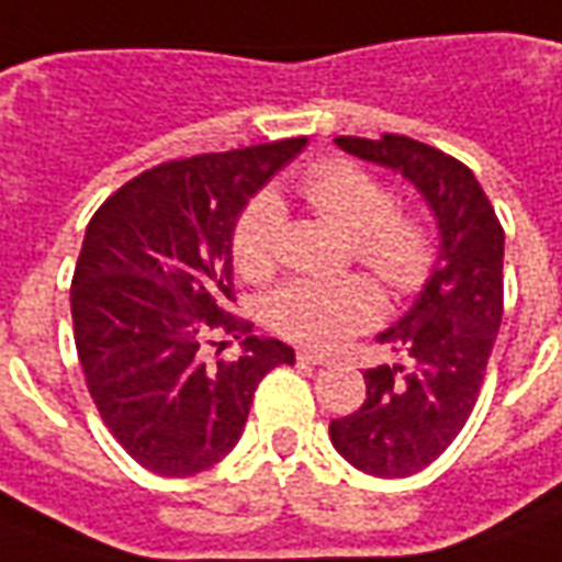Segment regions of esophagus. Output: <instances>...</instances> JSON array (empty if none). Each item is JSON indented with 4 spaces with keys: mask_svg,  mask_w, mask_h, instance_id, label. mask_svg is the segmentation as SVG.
<instances>
[{
    "mask_svg": "<svg viewBox=\"0 0 562 562\" xmlns=\"http://www.w3.org/2000/svg\"><path fill=\"white\" fill-rule=\"evenodd\" d=\"M301 364H331L328 356H322V352H310V349H297V356H294Z\"/></svg>",
    "mask_w": 562,
    "mask_h": 562,
    "instance_id": "1",
    "label": "esophagus"
}]
</instances>
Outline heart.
Instances as JSON below:
<instances>
[{"label":"heart","mask_w":562,"mask_h":562,"mask_svg":"<svg viewBox=\"0 0 562 562\" xmlns=\"http://www.w3.org/2000/svg\"><path fill=\"white\" fill-rule=\"evenodd\" d=\"M307 203L349 234L352 258L390 292L417 294L438 268V234L417 213L398 210L386 182L349 160H322L301 179ZM282 210L273 198H255L234 225L231 249L243 277L261 280L277 268ZM383 297L364 277L292 280L265 301V319L285 340L301 347H337L349 335L374 325Z\"/></svg>","instance_id":"obj_1"}]
</instances>
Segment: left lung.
<instances>
[{
    "instance_id": "left-lung-1",
    "label": "left lung",
    "mask_w": 562,
    "mask_h": 562,
    "mask_svg": "<svg viewBox=\"0 0 562 562\" xmlns=\"http://www.w3.org/2000/svg\"><path fill=\"white\" fill-rule=\"evenodd\" d=\"M335 143L407 176L441 231V261L417 304L376 337L407 362L368 368L362 407L328 426L335 450L359 472L407 477L453 445L481 395L502 322L505 231L474 172L441 148L398 133Z\"/></svg>"
}]
</instances>
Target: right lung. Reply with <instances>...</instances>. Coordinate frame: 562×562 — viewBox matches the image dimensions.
<instances>
[{
    "instance_id": "obj_1",
    "label": "right lung",
    "mask_w": 562,
    "mask_h": 562,
    "mask_svg": "<svg viewBox=\"0 0 562 562\" xmlns=\"http://www.w3.org/2000/svg\"><path fill=\"white\" fill-rule=\"evenodd\" d=\"M307 136L158 164L93 213L72 273V328L105 429L143 469L188 477L234 450L258 383L294 349L234 313L243 206ZM213 334L244 340L213 363Z\"/></svg>"
}]
</instances>
